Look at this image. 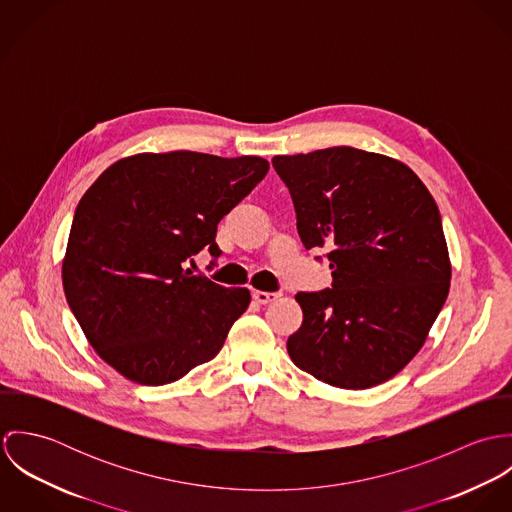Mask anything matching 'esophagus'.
<instances>
[{
    "mask_svg": "<svg viewBox=\"0 0 512 512\" xmlns=\"http://www.w3.org/2000/svg\"><path fill=\"white\" fill-rule=\"evenodd\" d=\"M252 297L256 299V303H260V305H266V303H272V301H276L278 297H280V293L276 292H254L252 293Z\"/></svg>",
    "mask_w": 512,
    "mask_h": 512,
    "instance_id": "34e87169",
    "label": "esophagus"
}]
</instances>
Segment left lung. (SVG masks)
<instances>
[{"instance_id":"1","label":"left lung","mask_w":512,"mask_h":512,"mask_svg":"<svg viewBox=\"0 0 512 512\" xmlns=\"http://www.w3.org/2000/svg\"><path fill=\"white\" fill-rule=\"evenodd\" d=\"M307 250L325 248L331 290L299 292L295 366L347 390L376 386L422 349L451 264L438 205L404 163L355 147L276 155ZM321 260V256H317Z\"/></svg>"}]
</instances>
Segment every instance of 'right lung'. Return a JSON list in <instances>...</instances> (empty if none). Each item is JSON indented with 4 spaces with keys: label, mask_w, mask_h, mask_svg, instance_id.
I'll return each instance as SVG.
<instances>
[{
    "label": "right lung",
    "mask_w": 512,
    "mask_h": 512,
    "mask_svg": "<svg viewBox=\"0 0 512 512\" xmlns=\"http://www.w3.org/2000/svg\"><path fill=\"white\" fill-rule=\"evenodd\" d=\"M256 155L138 153L110 165L82 195L63 288L88 343L122 376L161 386L219 355L246 311V288L185 270L217 226L268 173Z\"/></svg>",
    "instance_id": "add662e5"
}]
</instances>
